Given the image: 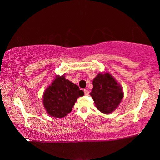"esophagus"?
Wrapping results in <instances>:
<instances>
[{"label":"esophagus","mask_w":160,"mask_h":160,"mask_svg":"<svg viewBox=\"0 0 160 160\" xmlns=\"http://www.w3.org/2000/svg\"><path fill=\"white\" fill-rule=\"evenodd\" d=\"M84 92H85V95H88L89 93H90V92H89L88 90H86V89H85V90H84Z\"/></svg>","instance_id":"34e87169"}]
</instances>
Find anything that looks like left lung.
Masks as SVG:
<instances>
[{"instance_id":"left-lung-1","label":"left lung","mask_w":160,"mask_h":160,"mask_svg":"<svg viewBox=\"0 0 160 160\" xmlns=\"http://www.w3.org/2000/svg\"><path fill=\"white\" fill-rule=\"evenodd\" d=\"M90 95L97 109L104 113L114 111L123 97L121 85L109 72L99 73L93 80Z\"/></svg>"}]
</instances>
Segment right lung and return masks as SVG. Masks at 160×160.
Masks as SVG:
<instances>
[{
	"label": "right lung",
	"mask_w": 160,
	"mask_h": 160,
	"mask_svg": "<svg viewBox=\"0 0 160 160\" xmlns=\"http://www.w3.org/2000/svg\"><path fill=\"white\" fill-rule=\"evenodd\" d=\"M83 95L79 87L66 80L64 75L56 76L44 92L43 103L48 114L61 118L71 112L77 99Z\"/></svg>",
	"instance_id": "add662e5"
}]
</instances>
